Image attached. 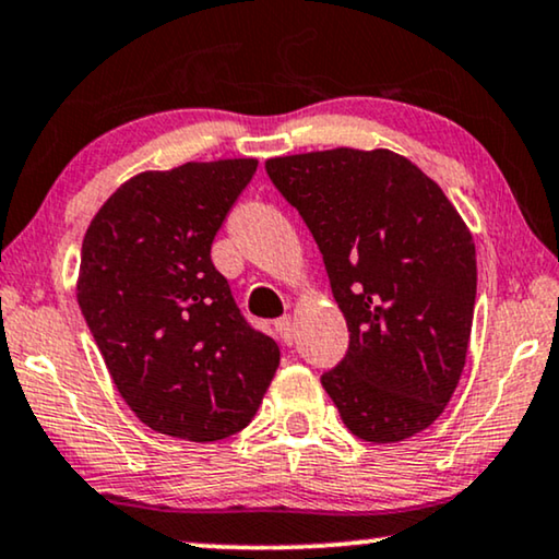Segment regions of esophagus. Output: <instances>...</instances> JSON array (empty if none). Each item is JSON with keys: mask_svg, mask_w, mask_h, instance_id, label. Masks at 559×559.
<instances>
[{"mask_svg": "<svg viewBox=\"0 0 559 559\" xmlns=\"http://www.w3.org/2000/svg\"><path fill=\"white\" fill-rule=\"evenodd\" d=\"M275 334H278V340L284 342V345H292L294 342V322L292 317H281L278 322H275Z\"/></svg>", "mask_w": 559, "mask_h": 559, "instance_id": "obj_1", "label": "esophagus"}]
</instances>
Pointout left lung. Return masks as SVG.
Returning <instances> with one entry per match:
<instances>
[{
    "mask_svg": "<svg viewBox=\"0 0 559 559\" xmlns=\"http://www.w3.org/2000/svg\"><path fill=\"white\" fill-rule=\"evenodd\" d=\"M314 235L349 347L322 376L355 437L404 442L437 421L465 368L475 242L440 183L404 155L332 147L267 158Z\"/></svg>",
    "mask_w": 559,
    "mask_h": 559,
    "instance_id": "8db88e82",
    "label": "left lung"
}]
</instances>
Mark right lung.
Segmentation results:
<instances>
[{
  "label": "right lung",
  "mask_w": 559,
  "mask_h": 559,
  "mask_svg": "<svg viewBox=\"0 0 559 559\" xmlns=\"http://www.w3.org/2000/svg\"><path fill=\"white\" fill-rule=\"evenodd\" d=\"M255 158L145 170L84 235L76 296L119 396L160 435L217 442L248 427L281 362L245 322L212 240Z\"/></svg>",
  "instance_id": "right-lung-1"
}]
</instances>
